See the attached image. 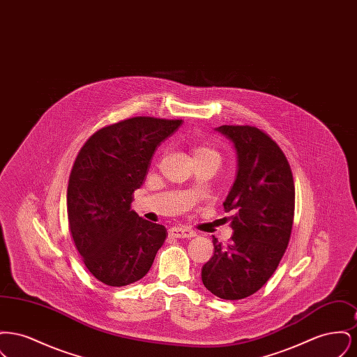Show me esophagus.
Here are the masks:
<instances>
[{
  "mask_svg": "<svg viewBox=\"0 0 357 357\" xmlns=\"http://www.w3.org/2000/svg\"><path fill=\"white\" fill-rule=\"evenodd\" d=\"M169 234L174 238H192L197 236V233L185 226H175L169 230Z\"/></svg>",
  "mask_w": 357,
  "mask_h": 357,
  "instance_id": "34e87169",
  "label": "esophagus"
}]
</instances>
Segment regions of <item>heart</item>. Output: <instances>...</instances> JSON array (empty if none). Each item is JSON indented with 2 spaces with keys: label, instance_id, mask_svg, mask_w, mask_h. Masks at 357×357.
<instances>
[{
  "label": "heart",
  "instance_id": "b5f03b06",
  "mask_svg": "<svg viewBox=\"0 0 357 357\" xmlns=\"http://www.w3.org/2000/svg\"><path fill=\"white\" fill-rule=\"evenodd\" d=\"M198 155H217V156H220L213 149L204 147V146H198V147L194 149V156H198Z\"/></svg>",
  "mask_w": 357,
  "mask_h": 357
}]
</instances>
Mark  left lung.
I'll list each match as a JSON object with an SVG mask.
<instances>
[{"mask_svg":"<svg viewBox=\"0 0 357 357\" xmlns=\"http://www.w3.org/2000/svg\"><path fill=\"white\" fill-rule=\"evenodd\" d=\"M215 131L237 155L236 179L223 202L234 234L225 245L213 237L214 255L202 268V282L220 298L241 300L265 285L288 248L294 183L285 155L261 130L221 126Z\"/></svg>","mask_w":357,"mask_h":357,"instance_id":"1","label":"left lung"}]
</instances>
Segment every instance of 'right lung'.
Wrapping results in <instances>:
<instances>
[{
  "instance_id": "right-lung-1",
  "label": "right lung",
  "mask_w": 357,
  "mask_h": 357,
  "mask_svg": "<svg viewBox=\"0 0 357 357\" xmlns=\"http://www.w3.org/2000/svg\"><path fill=\"white\" fill-rule=\"evenodd\" d=\"M182 120L137 116L107 126L77 155L67 192L69 230L85 266L109 287L143 278L165 243L163 225L139 217L131 204L158 146Z\"/></svg>"
}]
</instances>
